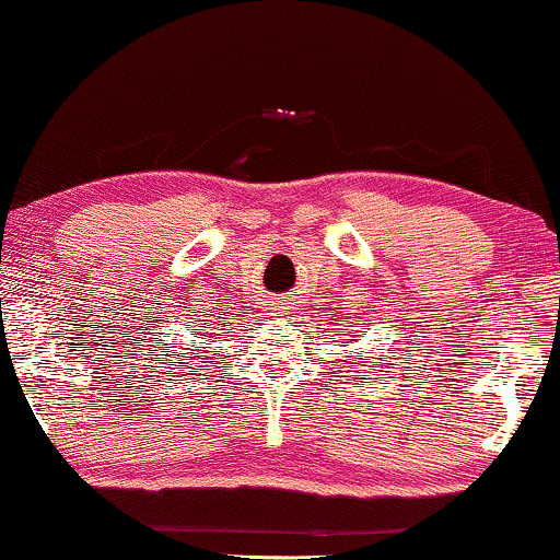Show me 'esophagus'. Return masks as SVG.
Returning a JSON list of instances; mask_svg holds the SVG:
<instances>
[{
	"mask_svg": "<svg viewBox=\"0 0 560 560\" xmlns=\"http://www.w3.org/2000/svg\"><path fill=\"white\" fill-rule=\"evenodd\" d=\"M272 311H278V313H280V311H285V303H282V301H275V303H272Z\"/></svg>",
	"mask_w": 560,
	"mask_h": 560,
	"instance_id": "esophagus-1",
	"label": "esophagus"
}]
</instances>
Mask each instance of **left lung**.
I'll use <instances>...</instances> for the list:
<instances>
[{"label": "left lung", "instance_id": "1", "mask_svg": "<svg viewBox=\"0 0 560 560\" xmlns=\"http://www.w3.org/2000/svg\"><path fill=\"white\" fill-rule=\"evenodd\" d=\"M351 341H354V339H351Z\"/></svg>", "mask_w": 560, "mask_h": 560}]
</instances>
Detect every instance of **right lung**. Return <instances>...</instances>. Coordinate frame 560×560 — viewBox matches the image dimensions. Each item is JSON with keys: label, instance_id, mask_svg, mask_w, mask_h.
Masks as SVG:
<instances>
[{"label": "right lung", "instance_id": "add662e5", "mask_svg": "<svg viewBox=\"0 0 560 560\" xmlns=\"http://www.w3.org/2000/svg\"><path fill=\"white\" fill-rule=\"evenodd\" d=\"M221 316H224V313H221ZM219 326H221V320L211 318L209 313H206L201 324L190 326V334H194V336H190V343H186V347H188L186 354H180L178 349L171 347V349H167V354H163L160 359H163V362H171V364H175V366H186V364H188V362H186L188 354H194L196 349L201 351L206 341H213V336H221V334H217V331H224V328H219ZM226 331H229V328H226Z\"/></svg>", "mask_w": 560, "mask_h": 560}]
</instances>
